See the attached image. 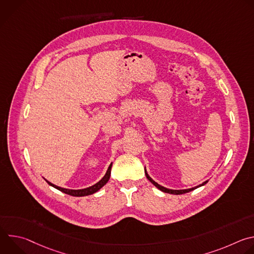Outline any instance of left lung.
Masks as SVG:
<instances>
[{"instance_id": "8db88e82", "label": "left lung", "mask_w": 254, "mask_h": 254, "mask_svg": "<svg viewBox=\"0 0 254 254\" xmlns=\"http://www.w3.org/2000/svg\"><path fill=\"white\" fill-rule=\"evenodd\" d=\"M144 173H146V176H147V178H148V180L150 181V182L153 184V185H155L159 190H161L162 192H165V193H169V194H174V195H180V194H185V193H188V192H190V191H193L194 189H197V188H199V187H201V186H204L208 181H205L204 183H202V184H200L199 186H196V187H194V188H190V189H184V190H172V189H168V188H165V187H163V186H161V185H159L157 182H155V181L149 176V174L147 173V170L144 169Z\"/></svg>"}]
</instances>
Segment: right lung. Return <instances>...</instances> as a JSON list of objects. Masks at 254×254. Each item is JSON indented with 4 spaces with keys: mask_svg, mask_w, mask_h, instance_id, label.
Returning <instances> with one entry per match:
<instances>
[{
    "mask_svg": "<svg viewBox=\"0 0 254 254\" xmlns=\"http://www.w3.org/2000/svg\"><path fill=\"white\" fill-rule=\"evenodd\" d=\"M112 166H113V163L110 165V167H108V169H107V171H106L105 175L103 176V178L99 181V182H97V183H96V184H94L93 186L88 187V188H85V189H79V190L65 189V188H61V187H58V186H56V185H54V184L50 183L49 181H47V180H46V182H47L50 186L54 187L55 189H57V190H59V191H61V192L65 193V194H68V195H70V196H74V197L88 196V195H91V194H93V193L97 192L99 189H101V188H102V187H103V186L108 182V180H110V178H111Z\"/></svg>",
    "mask_w": 254,
    "mask_h": 254,
    "instance_id": "obj_1",
    "label": "right lung"
}]
</instances>
